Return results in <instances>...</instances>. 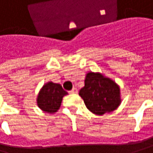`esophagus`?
I'll return each mask as SVG.
<instances>
[{
    "mask_svg": "<svg viewBox=\"0 0 153 153\" xmlns=\"http://www.w3.org/2000/svg\"><path fill=\"white\" fill-rule=\"evenodd\" d=\"M78 93V90L76 89V88H73L71 91H70V94H77Z\"/></svg>",
    "mask_w": 153,
    "mask_h": 153,
    "instance_id": "1",
    "label": "esophagus"
}]
</instances>
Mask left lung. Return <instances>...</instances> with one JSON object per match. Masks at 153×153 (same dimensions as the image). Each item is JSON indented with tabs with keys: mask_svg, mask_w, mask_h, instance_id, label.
Instances as JSON below:
<instances>
[{
	"mask_svg": "<svg viewBox=\"0 0 153 153\" xmlns=\"http://www.w3.org/2000/svg\"><path fill=\"white\" fill-rule=\"evenodd\" d=\"M86 107L95 115L112 112L120 104L118 85L102 74L89 72L79 92Z\"/></svg>",
	"mask_w": 153,
	"mask_h": 153,
	"instance_id": "obj_1",
	"label": "left lung"
}]
</instances>
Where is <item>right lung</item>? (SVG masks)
<instances>
[{
    "instance_id": "obj_1",
    "label": "right lung",
    "mask_w": 153,
    "mask_h": 153,
    "mask_svg": "<svg viewBox=\"0 0 153 153\" xmlns=\"http://www.w3.org/2000/svg\"><path fill=\"white\" fill-rule=\"evenodd\" d=\"M67 94L60 84L48 82L39 92L37 96V105L45 112L55 113L60 106L62 97Z\"/></svg>"
}]
</instances>
